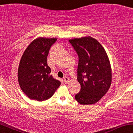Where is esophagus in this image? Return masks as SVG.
<instances>
[{
    "instance_id": "1",
    "label": "esophagus",
    "mask_w": 133,
    "mask_h": 133,
    "mask_svg": "<svg viewBox=\"0 0 133 133\" xmlns=\"http://www.w3.org/2000/svg\"><path fill=\"white\" fill-rule=\"evenodd\" d=\"M68 81H69V78H68V77H65L63 78V82H65V83H67L68 82Z\"/></svg>"
}]
</instances>
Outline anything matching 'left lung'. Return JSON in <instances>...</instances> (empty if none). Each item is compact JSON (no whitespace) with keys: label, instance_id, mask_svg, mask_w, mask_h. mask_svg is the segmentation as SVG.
<instances>
[{"label":"left lung","instance_id":"1","mask_svg":"<svg viewBox=\"0 0 133 133\" xmlns=\"http://www.w3.org/2000/svg\"><path fill=\"white\" fill-rule=\"evenodd\" d=\"M78 56L77 80L81 89L75 95L82 105L97 102L109 89L112 82L111 65L100 43L90 36L70 39Z\"/></svg>","mask_w":133,"mask_h":133}]
</instances>
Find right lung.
<instances>
[{"instance_id":"1","label":"right lung","mask_w":133,"mask_h":133,"mask_svg":"<svg viewBox=\"0 0 133 133\" xmlns=\"http://www.w3.org/2000/svg\"><path fill=\"white\" fill-rule=\"evenodd\" d=\"M56 38H38L28 46L18 68V81L22 92L29 99L43 101L50 99L61 82L50 74L47 56Z\"/></svg>"}]
</instances>
